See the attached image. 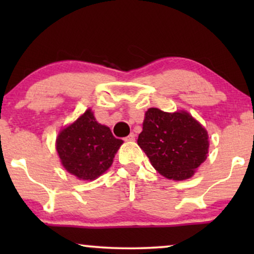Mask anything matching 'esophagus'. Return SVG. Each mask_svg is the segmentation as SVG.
Here are the masks:
<instances>
[{"mask_svg": "<svg viewBox=\"0 0 254 254\" xmlns=\"http://www.w3.org/2000/svg\"><path fill=\"white\" fill-rule=\"evenodd\" d=\"M135 140V134L134 133H130L128 136L125 137V141H134Z\"/></svg>", "mask_w": 254, "mask_h": 254, "instance_id": "1", "label": "esophagus"}]
</instances>
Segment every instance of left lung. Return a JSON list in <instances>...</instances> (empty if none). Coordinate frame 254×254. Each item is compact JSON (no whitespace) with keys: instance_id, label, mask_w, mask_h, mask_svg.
<instances>
[{"instance_id":"1","label":"left lung","mask_w":254,"mask_h":254,"mask_svg":"<svg viewBox=\"0 0 254 254\" xmlns=\"http://www.w3.org/2000/svg\"><path fill=\"white\" fill-rule=\"evenodd\" d=\"M137 144L162 176L173 180L189 179L206 161L207 130L186 112L166 113L149 109Z\"/></svg>"}]
</instances>
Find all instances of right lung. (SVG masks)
Returning <instances> with one entry per match:
<instances>
[{
  "label": "right lung",
  "instance_id": "right-lung-1",
  "mask_svg": "<svg viewBox=\"0 0 254 254\" xmlns=\"http://www.w3.org/2000/svg\"><path fill=\"white\" fill-rule=\"evenodd\" d=\"M123 140L113 136L109 127L98 124L91 110L59 134L57 150L69 173L83 180H93L112 165Z\"/></svg>",
  "mask_w": 254,
  "mask_h": 254
}]
</instances>
